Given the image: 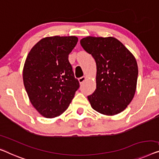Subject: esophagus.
I'll use <instances>...</instances> for the list:
<instances>
[{"label": "esophagus", "mask_w": 159, "mask_h": 159, "mask_svg": "<svg viewBox=\"0 0 159 159\" xmlns=\"http://www.w3.org/2000/svg\"><path fill=\"white\" fill-rule=\"evenodd\" d=\"M86 76H82V77L79 78V81L80 84H82V83L84 82V80H86Z\"/></svg>", "instance_id": "obj_1"}]
</instances>
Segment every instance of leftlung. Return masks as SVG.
Listing matches in <instances>:
<instances>
[{
    "mask_svg": "<svg viewBox=\"0 0 159 159\" xmlns=\"http://www.w3.org/2000/svg\"><path fill=\"white\" fill-rule=\"evenodd\" d=\"M80 43L96 63V89L88 96L92 108L104 115L118 114L131 103L136 92V58L113 37L88 36Z\"/></svg>",
    "mask_w": 159,
    "mask_h": 159,
    "instance_id": "left-lung-1",
    "label": "left lung"
}]
</instances>
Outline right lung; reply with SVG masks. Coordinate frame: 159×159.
Segmentation results:
<instances>
[{"instance_id":"obj_1","label":"right lung","mask_w":159,"mask_h":159,"mask_svg":"<svg viewBox=\"0 0 159 159\" xmlns=\"http://www.w3.org/2000/svg\"><path fill=\"white\" fill-rule=\"evenodd\" d=\"M77 42L75 36L44 38L28 53L23 84L30 103L43 116L51 118L62 114L79 89L68 61Z\"/></svg>"}]
</instances>
